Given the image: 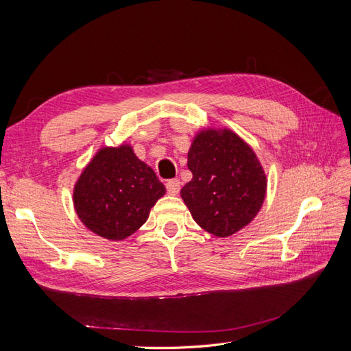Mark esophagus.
<instances>
[{
	"instance_id": "obj_1",
	"label": "esophagus",
	"mask_w": 351,
	"mask_h": 351,
	"mask_svg": "<svg viewBox=\"0 0 351 351\" xmlns=\"http://www.w3.org/2000/svg\"><path fill=\"white\" fill-rule=\"evenodd\" d=\"M165 186H167L168 195H173V196H176L180 192V187H182V184H180L178 180H169V182H167Z\"/></svg>"
}]
</instances>
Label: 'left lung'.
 Masks as SVG:
<instances>
[{
	"instance_id": "1",
	"label": "left lung",
	"mask_w": 351,
	"mask_h": 351,
	"mask_svg": "<svg viewBox=\"0 0 351 351\" xmlns=\"http://www.w3.org/2000/svg\"><path fill=\"white\" fill-rule=\"evenodd\" d=\"M193 178L182 199L197 226L230 237L254 219L267 196V174L258 155L230 129L199 130L187 152Z\"/></svg>"
}]
</instances>
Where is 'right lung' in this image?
Returning a JSON list of instances; mask_svg holds the SVG:
<instances>
[{
    "label": "right lung",
    "instance_id": "obj_1",
    "mask_svg": "<svg viewBox=\"0 0 351 351\" xmlns=\"http://www.w3.org/2000/svg\"><path fill=\"white\" fill-rule=\"evenodd\" d=\"M165 195L154 169L136 156L133 146H102L73 187L74 210L95 234L121 241L139 230L151 208Z\"/></svg>",
    "mask_w": 351,
    "mask_h": 351
}]
</instances>
